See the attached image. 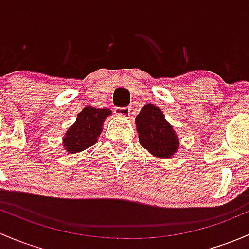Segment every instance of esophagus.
Masks as SVG:
<instances>
[{
	"label": "esophagus",
	"mask_w": 249,
	"mask_h": 249,
	"mask_svg": "<svg viewBox=\"0 0 249 249\" xmlns=\"http://www.w3.org/2000/svg\"><path fill=\"white\" fill-rule=\"evenodd\" d=\"M114 112L116 116L120 117H128L130 115V107H115Z\"/></svg>",
	"instance_id": "esophagus-1"
}]
</instances>
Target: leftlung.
<instances>
[{"instance_id": "8db88e82", "label": "left lung", "mask_w": 249, "mask_h": 249, "mask_svg": "<svg viewBox=\"0 0 249 249\" xmlns=\"http://www.w3.org/2000/svg\"><path fill=\"white\" fill-rule=\"evenodd\" d=\"M135 124L140 145L155 157L170 158L178 151L180 140L160 107L153 104L143 106L135 117Z\"/></svg>"}]
</instances>
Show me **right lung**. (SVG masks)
Returning a JSON list of instances; mask_svg holds the SVG:
<instances>
[{"label": "right lung", "mask_w": 249, "mask_h": 249, "mask_svg": "<svg viewBox=\"0 0 249 249\" xmlns=\"http://www.w3.org/2000/svg\"><path fill=\"white\" fill-rule=\"evenodd\" d=\"M111 111L109 109H96L85 107L78 114L76 121L68 128L63 137V146L71 153H78L91 147L97 142L103 129V122Z\"/></svg>", "instance_id": "obj_1"}]
</instances>
